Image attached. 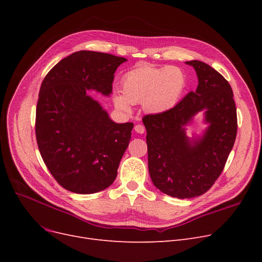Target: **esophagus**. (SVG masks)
Returning a JSON list of instances; mask_svg holds the SVG:
<instances>
[{
  "instance_id": "1",
  "label": "esophagus",
  "mask_w": 262,
  "mask_h": 262,
  "mask_svg": "<svg viewBox=\"0 0 262 262\" xmlns=\"http://www.w3.org/2000/svg\"><path fill=\"white\" fill-rule=\"evenodd\" d=\"M135 132L138 134H143L145 132V128L143 125H141V124H137V125L135 126Z\"/></svg>"
}]
</instances>
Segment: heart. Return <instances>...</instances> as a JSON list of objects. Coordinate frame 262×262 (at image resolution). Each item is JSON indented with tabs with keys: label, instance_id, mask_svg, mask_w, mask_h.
I'll return each instance as SVG.
<instances>
[{
	"label": "heart",
	"instance_id": "heart-1",
	"mask_svg": "<svg viewBox=\"0 0 262 262\" xmlns=\"http://www.w3.org/2000/svg\"><path fill=\"white\" fill-rule=\"evenodd\" d=\"M187 87V77L177 67H139L127 72L122 79V91L115 92L117 108L129 112L132 104L142 103L149 115L169 112L180 102Z\"/></svg>",
	"mask_w": 262,
	"mask_h": 262
}]
</instances>
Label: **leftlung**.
I'll return each instance as SVG.
<instances>
[{
  "instance_id": "obj_1",
  "label": "left lung",
  "mask_w": 262,
  "mask_h": 262,
  "mask_svg": "<svg viewBox=\"0 0 262 262\" xmlns=\"http://www.w3.org/2000/svg\"><path fill=\"white\" fill-rule=\"evenodd\" d=\"M198 75L196 90L169 112L143 118L148 172L154 186L177 199L207 192L222 173L237 136V110L229 82L200 60L186 61ZM202 111L208 124L189 139L185 126Z\"/></svg>"
}]
</instances>
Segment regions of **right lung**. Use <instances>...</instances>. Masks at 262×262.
<instances>
[{
	"label": "right lung",
	"instance_id": "right-lung-1",
	"mask_svg": "<svg viewBox=\"0 0 262 262\" xmlns=\"http://www.w3.org/2000/svg\"><path fill=\"white\" fill-rule=\"evenodd\" d=\"M126 58L79 51L61 59L45 77L36 109V138L57 183L78 194L112 185L134 124L116 123L89 91L109 96L118 67Z\"/></svg>",
	"mask_w": 262,
	"mask_h": 262
}]
</instances>
